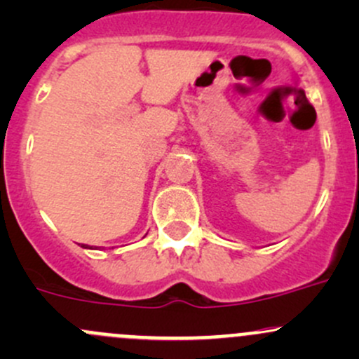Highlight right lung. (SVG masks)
<instances>
[{
    "mask_svg": "<svg viewBox=\"0 0 359 359\" xmlns=\"http://www.w3.org/2000/svg\"><path fill=\"white\" fill-rule=\"evenodd\" d=\"M83 247H85V245H83ZM85 249H86V247H85Z\"/></svg>",
    "mask_w": 359,
    "mask_h": 359,
    "instance_id": "add662e5",
    "label": "right lung"
}]
</instances>
